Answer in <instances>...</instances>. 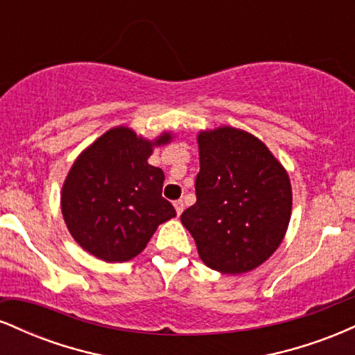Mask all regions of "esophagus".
<instances>
[{
    "mask_svg": "<svg viewBox=\"0 0 355 355\" xmlns=\"http://www.w3.org/2000/svg\"><path fill=\"white\" fill-rule=\"evenodd\" d=\"M173 207H175V210H177V215H180L183 211V202L182 200L173 202Z\"/></svg>",
    "mask_w": 355,
    "mask_h": 355,
    "instance_id": "34e87169",
    "label": "esophagus"
}]
</instances>
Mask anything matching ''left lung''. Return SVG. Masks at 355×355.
Instances as JSON below:
<instances>
[{
    "instance_id": "obj_1",
    "label": "left lung",
    "mask_w": 355,
    "mask_h": 355,
    "mask_svg": "<svg viewBox=\"0 0 355 355\" xmlns=\"http://www.w3.org/2000/svg\"><path fill=\"white\" fill-rule=\"evenodd\" d=\"M197 202L182 223L207 267L222 274L254 270L277 250L292 211L288 175L259 138L220 126L198 133Z\"/></svg>"
}]
</instances>
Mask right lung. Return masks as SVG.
Returning <instances> with one entry per match:
<instances>
[{
    "mask_svg": "<svg viewBox=\"0 0 355 355\" xmlns=\"http://www.w3.org/2000/svg\"><path fill=\"white\" fill-rule=\"evenodd\" d=\"M170 140V133L150 141L116 126L76 158L61 190V214L88 254L105 262L133 259L177 215L162 197L164 172L148 164L153 146Z\"/></svg>",
    "mask_w": 355,
    "mask_h": 355,
    "instance_id": "obj_1",
    "label": "right lung"
}]
</instances>
